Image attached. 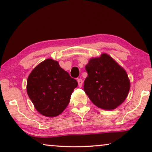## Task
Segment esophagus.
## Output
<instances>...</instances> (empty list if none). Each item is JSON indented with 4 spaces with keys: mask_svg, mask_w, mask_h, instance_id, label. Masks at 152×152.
Returning a JSON list of instances; mask_svg holds the SVG:
<instances>
[{
    "mask_svg": "<svg viewBox=\"0 0 152 152\" xmlns=\"http://www.w3.org/2000/svg\"><path fill=\"white\" fill-rule=\"evenodd\" d=\"M77 82H78V85L80 87H82V84H83V81L81 79H77Z\"/></svg>",
    "mask_w": 152,
    "mask_h": 152,
    "instance_id": "1",
    "label": "esophagus"
}]
</instances>
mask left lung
I'll return each mask as SVG.
<instances>
[{
	"mask_svg": "<svg viewBox=\"0 0 152 152\" xmlns=\"http://www.w3.org/2000/svg\"><path fill=\"white\" fill-rule=\"evenodd\" d=\"M88 76L84 91L97 107L113 110L123 103L130 89V81L125 70L111 56L103 53L91 58L86 65Z\"/></svg>",
	"mask_w": 152,
	"mask_h": 152,
	"instance_id": "8db88e82",
	"label": "left lung"
}]
</instances>
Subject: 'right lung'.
I'll return each instance as SVG.
<instances>
[{
    "label": "right lung",
    "instance_id": "right-lung-1",
    "mask_svg": "<svg viewBox=\"0 0 152 152\" xmlns=\"http://www.w3.org/2000/svg\"><path fill=\"white\" fill-rule=\"evenodd\" d=\"M77 85L59 62L47 59L31 72L27 81V93L39 113L53 118L65 110Z\"/></svg>",
    "mask_w": 152,
    "mask_h": 152
}]
</instances>
